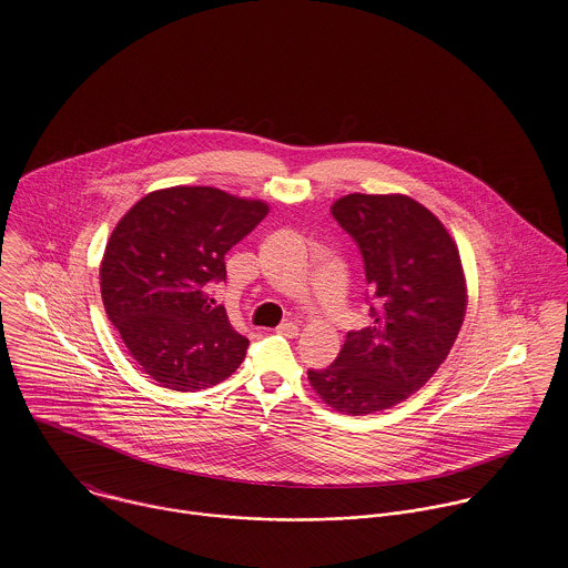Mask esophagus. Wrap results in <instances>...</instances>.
<instances>
[{
    "mask_svg": "<svg viewBox=\"0 0 568 568\" xmlns=\"http://www.w3.org/2000/svg\"><path fill=\"white\" fill-rule=\"evenodd\" d=\"M276 334L294 338V336H297V324H294V322H283V324L276 325Z\"/></svg>",
    "mask_w": 568,
    "mask_h": 568,
    "instance_id": "esophagus-1",
    "label": "esophagus"
}]
</instances>
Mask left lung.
<instances>
[{
  "instance_id": "left-lung-1",
  "label": "left lung",
  "mask_w": 568,
  "mask_h": 568,
  "mask_svg": "<svg viewBox=\"0 0 568 568\" xmlns=\"http://www.w3.org/2000/svg\"><path fill=\"white\" fill-rule=\"evenodd\" d=\"M332 215L362 253L373 324L347 332L338 357L308 381L334 410L368 415L438 371L464 322L466 285L456 243L419 202L349 193Z\"/></svg>"
}]
</instances>
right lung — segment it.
<instances>
[{"label": "right lung", "mask_w": 568, "mask_h": 568, "mask_svg": "<svg viewBox=\"0 0 568 568\" xmlns=\"http://www.w3.org/2000/svg\"><path fill=\"white\" fill-rule=\"evenodd\" d=\"M268 215L260 200L215 187L153 191L110 236L102 300L135 364L160 385L197 392L230 377L248 341L206 296L225 281V253Z\"/></svg>", "instance_id": "1"}]
</instances>
